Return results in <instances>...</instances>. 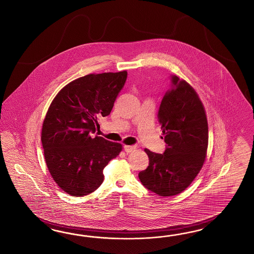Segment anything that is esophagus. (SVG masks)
<instances>
[{"mask_svg": "<svg viewBox=\"0 0 254 254\" xmlns=\"http://www.w3.org/2000/svg\"><path fill=\"white\" fill-rule=\"evenodd\" d=\"M125 151L127 153H131L134 150H136V146H129V145H125L124 146Z\"/></svg>", "mask_w": 254, "mask_h": 254, "instance_id": "34e87169", "label": "esophagus"}]
</instances>
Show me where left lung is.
<instances>
[{"label": "left lung", "instance_id": "8db88e82", "mask_svg": "<svg viewBox=\"0 0 254 254\" xmlns=\"http://www.w3.org/2000/svg\"><path fill=\"white\" fill-rule=\"evenodd\" d=\"M158 113L166 149L158 154L145 149L149 166L138 173L143 186L161 196L186 190L203 167L208 145L204 105L188 82L171 76Z\"/></svg>", "mask_w": 254, "mask_h": 254}]
</instances>
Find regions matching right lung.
Returning a JSON list of instances; mask_svg holds the SVG:
<instances>
[{
  "label": "right lung",
  "mask_w": 254,
  "mask_h": 254,
  "mask_svg": "<svg viewBox=\"0 0 254 254\" xmlns=\"http://www.w3.org/2000/svg\"><path fill=\"white\" fill-rule=\"evenodd\" d=\"M127 72L88 74L57 94L44 119L41 133L45 161L64 192L83 196L104 181L103 170L122 150L120 143L93 137L98 118L110 115Z\"/></svg>",
  "instance_id": "1"
}]
</instances>
